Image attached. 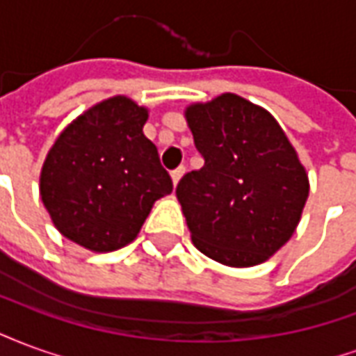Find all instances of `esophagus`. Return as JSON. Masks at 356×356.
I'll use <instances>...</instances> for the list:
<instances>
[{
  "label": "esophagus",
  "mask_w": 356,
  "mask_h": 356,
  "mask_svg": "<svg viewBox=\"0 0 356 356\" xmlns=\"http://www.w3.org/2000/svg\"><path fill=\"white\" fill-rule=\"evenodd\" d=\"M183 173H185V168H183V165L177 168V170L171 171V181H173V185L177 186V183L181 181V177H183Z\"/></svg>",
  "instance_id": "esophagus-1"
}]
</instances>
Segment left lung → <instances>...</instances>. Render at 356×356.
Masks as SVG:
<instances>
[{
    "label": "left lung",
    "instance_id": "8db88e82",
    "mask_svg": "<svg viewBox=\"0 0 356 356\" xmlns=\"http://www.w3.org/2000/svg\"><path fill=\"white\" fill-rule=\"evenodd\" d=\"M200 170L177 185L193 244L227 267H254L296 232L309 177L270 112L234 93L185 110Z\"/></svg>",
    "mask_w": 356,
    "mask_h": 356
}]
</instances>
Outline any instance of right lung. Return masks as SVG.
<instances>
[{
	"mask_svg": "<svg viewBox=\"0 0 356 356\" xmlns=\"http://www.w3.org/2000/svg\"><path fill=\"white\" fill-rule=\"evenodd\" d=\"M148 108L116 95L68 124L45 156L40 194L58 232L106 254L137 238L156 200L173 191L154 143Z\"/></svg>",
	"mask_w": 356,
	"mask_h": 356,
	"instance_id": "obj_1",
	"label": "right lung"
}]
</instances>
